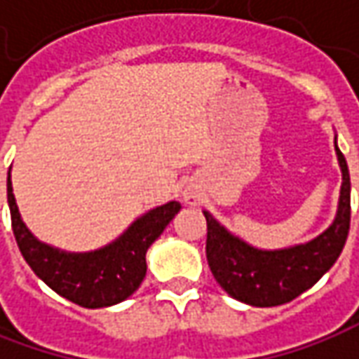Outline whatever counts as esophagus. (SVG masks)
Returning <instances> with one entry per match:
<instances>
[{"instance_id": "esophagus-1", "label": "esophagus", "mask_w": 359, "mask_h": 359, "mask_svg": "<svg viewBox=\"0 0 359 359\" xmlns=\"http://www.w3.org/2000/svg\"><path fill=\"white\" fill-rule=\"evenodd\" d=\"M182 198H184L187 204L194 206V204L201 203V192L196 191V189H192V187H189V189H184V192H182Z\"/></svg>"}]
</instances>
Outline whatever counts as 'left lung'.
<instances>
[{
	"label": "left lung",
	"mask_w": 359,
	"mask_h": 359,
	"mask_svg": "<svg viewBox=\"0 0 359 359\" xmlns=\"http://www.w3.org/2000/svg\"><path fill=\"white\" fill-rule=\"evenodd\" d=\"M341 168L338 215L314 241L282 250H258L230 234L204 210L206 260L220 288L258 308L280 306L312 288L338 260L350 232V170L336 144Z\"/></svg>",
	"instance_id": "1"
}]
</instances>
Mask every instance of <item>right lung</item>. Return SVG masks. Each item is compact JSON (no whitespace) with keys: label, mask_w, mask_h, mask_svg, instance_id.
<instances>
[{"label":"right lung","mask_w":359,"mask_h":359,"mask_svg":"<svg viewBox=\"0 0 359 359\" xmlns=\"http://www.w3.org/2000/svg\"><path fill=\"white\" fill-rule=\"evenodd\" d=\"M11 229L25 262L69 302L83 308H105L127 300L147 274V250L180 210L177 201L156 206L137 218L117 241L93 252H63L39 242L19 217L11 179L7 175Z\"/></svg>","instance_id":"add662e5"}]
</instances>
